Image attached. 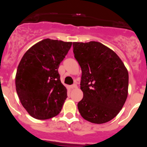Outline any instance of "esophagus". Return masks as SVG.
<instances>
[{"mask_svg":"<svg viewBox=\"0 0 147 147\" xmlns=\"http://www.w3.org/2000/svg\"><path fill=\"white\" fill-rule=\"evenodd\" d=\"M77 88L76 84H73L72 86H71V89H74V88Z\"/></svg>","mask_w":147,"mask_h":147,"instance_id":"34e87169","label":"esophagus"}]
</instances>
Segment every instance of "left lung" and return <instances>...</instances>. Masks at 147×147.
Masks as SVG:
<instances>
[{
  "label": "left lung",
  "instance_id": "left-lung-1",
  "mask_svg": "<svg viewBox=\"0 0 147 147\" xmlns=\"http://www.w3.org/2000/svg\"><path fill=\"white\" fill-rule=\"evenodd\" d=\"M73 47L82 71L80 114L89 122H108L119 113L127 98V69L114 51L99 42H74Z\"/></svg>",
  "mask_w": 147,
  "mask_h": 147
}]
</instances>
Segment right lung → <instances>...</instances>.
Segmentation results:
<instances>
[{
  "label": "right lung",
  "mask_w": 147,
  "mask_h": 147,
  "mask_svg": "<svg viewBox=\"0 0 147 147\" xmlns=\"http://www.w3.org/2000/svg\"><path fill=\"white\" fill-rule=\"evenodd\" d=\"M72 42L46 38L33 45L21 59L16 75V88L27 112L36 119L56 117L67 98V89L58 72L60 63Z\"/></svg>",
  "instance_id": "right-lung-1"
}]
</instances>
